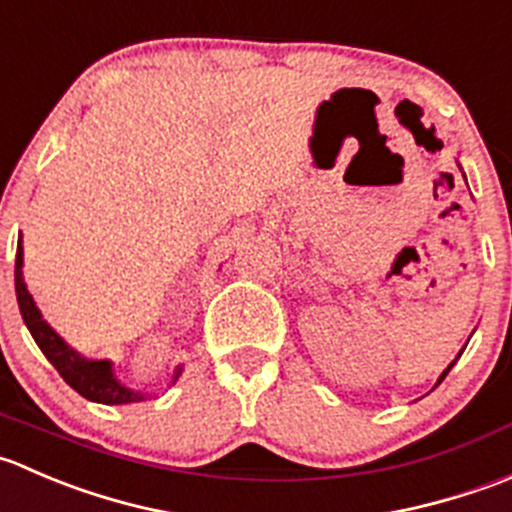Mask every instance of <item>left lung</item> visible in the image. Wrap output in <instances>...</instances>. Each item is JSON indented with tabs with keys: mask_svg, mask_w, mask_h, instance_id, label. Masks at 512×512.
Masks as SVG:
<instances>
[{
	"mask_svg": "<svg viewBox=\"0 0 512 512\" xmlns=\"http://www.w3.org/2000/svg\"><path fill=\"white\" fill-rule=\"evenodd\" d=\"M463 351H465V348H463ZM463 351H460V353H463ZM460 353H458V358H460ZM455 363V361H453ZM453 363H450V366L448 368H445V371L443 373H440V378H438V383H435V386H440V381H443V378L445 376H448V371H450V368H453Z\"/></svg>",
	"mask_w": 512,
	"mask_h": 512,
	"instance_id": "left-lung-1",
	"label": "left lung"
}]
</instances>
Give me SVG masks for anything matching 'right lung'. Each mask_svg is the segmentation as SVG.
I'll list each match as a JSON object with an SVG mask.
<instances>
[{"mask_svg":"<svg viewBox=\"0 0 512 512\" xmlns=\"http://www.w3.org/2000/svg\"><path fill=\"white\" fill-rule=\"evenodd\" d=\"M24 249H22V234H19L17 244V261H14V288H17V303L19 311H22L24 323H27L29 333L37 341V346L42 348V353L47 356V361L52 363L59 371V376L79 393L86 401L104 403V406H121V403H136L144 401L146 393L131 391V388L121 386L114 376V368L111 361H89V358L79 356L74 348H69L64 343V338L49 326L42 318V311L34 303L32 293L27 291V283H24ZM184 366H176L174 378L171 383H176V378L181 376Z\"/></svg>","mask_w":512,"mask_h":512,"instance_id":"right-lung-1","label":"right lung"}]
</instances>
